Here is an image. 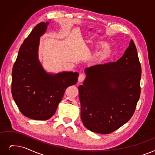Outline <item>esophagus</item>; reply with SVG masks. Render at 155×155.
Masks as SVG:
<instances>
[{"mask_svg":"<svg viewBox=\"0 0 155 155\" xmlns=\"http://www.w3.org/2000/svg\"><path fill=\"white\" fill-rule=\"evenodd\" d=\"M85 78H86V76L84 75V74H80V75H79V77H78V81L79 82H83L84 80L85 79Z\"/></svg>","mask_w":155,"mask_h":155,"instance_id":"34e87169","label":"esophagus"}]
</instances>
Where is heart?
Masks as SVG:
<instances>
[{
    "label": "heart",
    "mask_w": 155,
    "mask_h": 155,
    "mask_svg": "<svg viewBox=\"0 0 155 155\" xmlns=\"http://www.w3.org/2000/svg\"><path fill=\"white\" fill-rule=\"evenodd\" d=\"M107 47V44L104 42H100L96 44V48H105ZM111 54V51L109 49H105L103 51V52L101 54L100 58L101 59H104L108 57Z\"/></svg>",
    "instance_id": "obj_1"
}]
</instances>
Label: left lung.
<instances>
[{
	"mask_svg": "<svg viewBox=\"0 0 155 155\" xmlns=\"http://www.w3.org/2000/svg\"><path fill=\"white\" fill-rule=\"evenodd\" d=\"M78 86L81 119L89 130L110 134L129 121L140 97L141 66L132 40L117 62L97 64L85 70Z\"/></svg>",
	"mask_w": 155,
	"mask_h": 155,
	"instance_id": "obj_1",
	"label": "left lung"
}]
</instances>
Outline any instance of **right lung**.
I'll use <instances>...</instances> for the list:
<instances>
[{"label":"right lung","mask_w":155,"mask_h":155,"mask_svg":"<svg viewBox=\"0 0 155 155\" xmlns=\"http://www.w3.org/2000/svg\"><path fill=\"white\" fill-rule=\"evenodd\" d=\"M49 22L37 25L18 52L12 71V97L23 115L37 120H46L56 111L66 89L76 84L77 72L46 73L38 59L40 37Z\"/></svg>","instance_id":"obj_1"}]
</instances>
